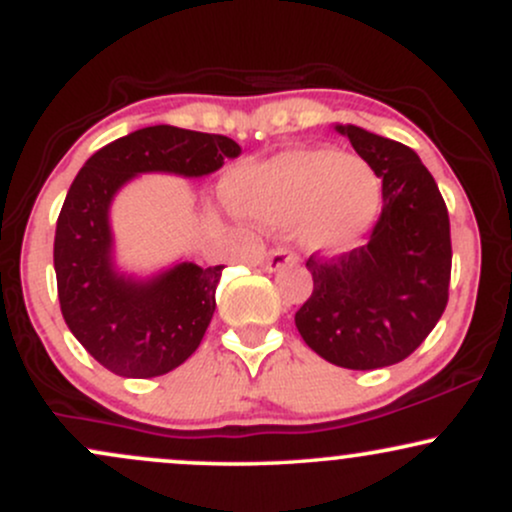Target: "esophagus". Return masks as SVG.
<instances>
[{
    "label": "esophagus",
    "mask_w": 512,
    "mask_h": 512,
    "mask_svg": "<svg viewBox=\"0 0 512 512\" xmlns=\"http://www.w3.org/2000/svg\"><path fill=\"white\" fill-rule=\"evenodd\" d=\"M286 264H296V255H293L291 250L276 248L269 252V260H267L269 272H279V269L286 267Z\"/></svg>",
    "instance_id": "1"
}]
</instances>
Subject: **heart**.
Masks as SVG:
<instances>
[{"mask_svg":"<svg viewBox=\"0 0 512 512\" xmlns=\"http://www.w3.org/2000/svg\"><path fill=\"white\" fill-rule=\"evenodd\" d=\"M223 195L245 219L296 226L305 250L337 255L373 226L383 182L363 158L327 146H298L236 168L223 182Z\"/></svg>","mask_w":512,"mask_h":512,"instance_id":"b5f03b06","label":"heart"}]
</instances>
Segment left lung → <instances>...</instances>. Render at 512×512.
Listing matches in <instances>:
<instances>
[{"label":"left lung","instance_id":"1","mask_svg":"<svg viewBox=\"0 0 512 512\" xmlns=\"http://www.w3.org/2000/svg\"><path fill=\"white\" fill-rule=\"evenodd\" d=\"M334 129L383 180V214L366 245L305 262L313 296L296 327L334 366L375 370L414 354L448 305L450 219L414 149L356 125Z\"/></svg>","mask_w":512,"mask_h":512}]
</instances>
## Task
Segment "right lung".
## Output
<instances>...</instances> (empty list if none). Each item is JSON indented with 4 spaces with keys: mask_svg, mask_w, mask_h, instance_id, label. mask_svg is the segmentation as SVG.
<instances>
[{
    "mask_svg": "<svg viewBox=\"0 0 512 512\" xmlns=\"http://www.w3.org/2000/svg\"><path fill=\"white\" fill-rule=\"evenodd\" d=\"M240 151L221 134L156 125L98 149L74 178L55 231L57 296L69 330L110 373L156 378L195 354L223 272L187 260L146 276L125 272L110 226L117 192L146 173L204 178Z\"/></svg>",
    "mask_w": 512,
    "mask_h": 512,
    "instance_id": "add662e5",
    "label": "right lung"
}]
</instances>
